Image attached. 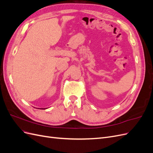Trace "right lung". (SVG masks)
Returning <instances> with one entry per match:
<instances>
[{"mask_svg": "<svg viewBox=\"0 0 153 153\" xmlns=\"http://www.w3.org/2000/svg\"><path fill=\"white\" fill-rule=\"evenodd\" d=\"M42 109H43V108H42ZM44 109H45V108H44Z\"/></svg>", "mask_w": 153, "mask_h": 153, "instance_id": "right-lung-1", "label": "right lung"}]
</instances>
